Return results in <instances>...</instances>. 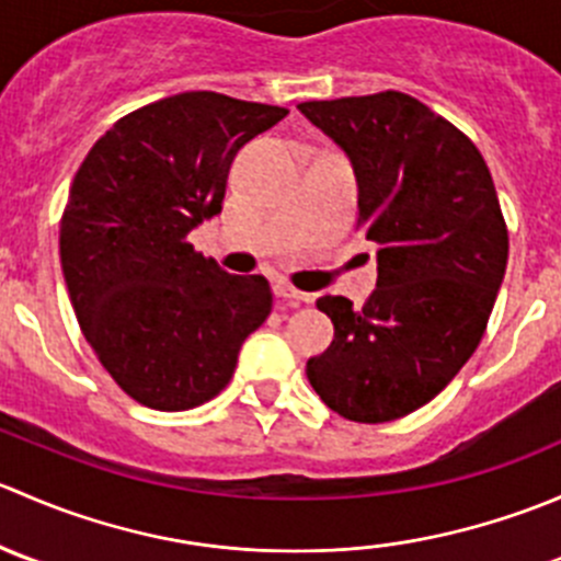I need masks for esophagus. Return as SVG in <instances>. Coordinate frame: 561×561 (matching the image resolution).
<instances>
[{
  "mask_svg": "<svg viewBox=\"0 0 561 561\" xmlns=\"http://www.w3.org/2000/svg\"><path fill=\"white\" fill-rule=\"evenodd\" d=\"M274 296L282 298V301H290L293 307L312 301V296H309V293L296 290V287H290V285H282V282H279V285H274Z\"/></svg>",
  "mask_w": 561,
  "mask_h": 561,
  "instance_id": "1",
  "label": "esophagus"
}]
</instances>
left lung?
<instances>
[{
  "label": "left lung",
  "mask_w": 561,
  "mask_h": 561,
  "mask_svg": "<svg viewBox=\"0 0 561 561\" xmlns=\"http://www.w3.org/2000/svg\"><path fill=\"white\" fill-rule=\"evenodd\" d=\"M298 111L350 157L358 228L377 247L364 309L322 296L333 342L307 364L322 401L355 423L428 404L480 344L507 268V225L478 146L401 92Z\"/></svg>",
  "instance_id": "obj_1"
}]
</instances>
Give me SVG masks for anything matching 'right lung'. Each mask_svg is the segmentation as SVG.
<instances>
[{
  "mask_svg": "<svg viewBox=\"0 0 561 561\" xmlns=\"http://www.w3.org/2000/svg\"><path fill=\"white\" fill-rule=\"evenodd\" d=\"M287 107L184 92L118 118L72 179L59 228L67 293L107 375L138 404L192 410L233 377L271 314L265 276H236L186 236L222 211L233 157Z\"/></svg>",
  "mask_w": 561,
  "mask_h": 561,
  "instance_id": "add662e5",
  "label": "right lung"
}]
</instances>
